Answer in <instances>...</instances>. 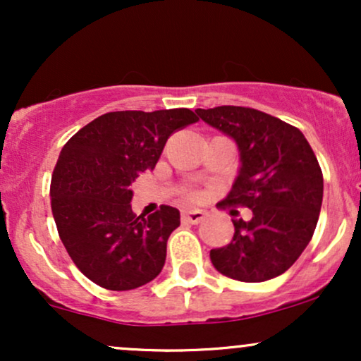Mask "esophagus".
<instances>
[{"instance_id":"obj_1","label":"esophagus","mask_w":361,"mask_h":361,"mask_svg":"<svg viewBox=\"0 0 361 361\" xmlns=\"http://www.w3.org/2000/svg\"><path fill=\"white\" fill-rule=\"evenodd\" d=\"M181 219H183L185 222L198 224L205 219V212L204 210H183V212H181Z\"/></svg>"}]
</instances>
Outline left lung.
<instances>
[{"mask_svg":"<svg viewBox=\"0 0 361 361\" xmlns=\"http://www.w3.org/2000/svg\"><path fill=\"white\" fill-rule=\"evenodd\" d=\"M195 111L239 149L241 166L222 204L252 212L250 221L234 219L233 241L210 250L212 264L239 281L275 279L316 231L324 190L317 157L299 128L264 111L231 105Z\"/></svg>","mask_w":361,"mask_h":361,"instance_id":"8db88e82","label":"left lung"}]
</instances>
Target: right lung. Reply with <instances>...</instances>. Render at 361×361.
<instances>
[{"instance_id": "1", "label": "right lung", "mask_w": 361, "mask_h": 361, "mask_svg": "<svg viewBox=\"0 0 361 361\" xmlns=\"http://www.w3.org/2000/svg\"><path fill=\"white\" fill-rule=\"evenodd\" d=\"M198 120L188 109L110 111L78 130L52 173L57 233L80 271L106 290L142 287L159 275L180 210L161 205L135 215L132 183L154 169L178 128Z\"/></svg>"}]
</instances>
